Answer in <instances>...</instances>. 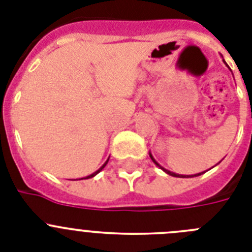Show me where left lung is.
<instances>
[{"instance_id": "obj_1", "label": "left lung", "mask_w": 252, "mask_h": 252, "mask_svg": "<svg viewBox=\"0 0 252 252\" xmlns=\"http://www.w3.org/2000/svg\"><path fill=\"white\" fill-rule=\"evenodd\" d=\"M150 157H151V158H152V161H153V162L156 163V165L158 166V167L161 168V170H163V171H165L166 174L171 175V176H175V178H194V176H199V175H202V174H204V172H205V171H204V172H199V174H195V175H179V174H175V172L168 171V170H166V168H163L162 166H161V165H159L158 162H157L156 159L153 158V156H152V155H151V153H150Z\"/></svg>"}]
</instances>
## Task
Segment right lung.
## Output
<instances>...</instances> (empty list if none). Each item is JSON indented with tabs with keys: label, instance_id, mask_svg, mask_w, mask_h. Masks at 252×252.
Here are the masks:
<instances>
[{
	"label": "right lung",
	"instance_id": "obj_1",
	"mask_svg": "<svg viewBox=\"0 0 252 252\" xmlns=\"http://www.w3.org/2000/svg\"><path fill=\"white\" fill-rule=\"evenodd\" d=\"M108 161H109V158H108V159H106V162H105V163H104V165H102V166H101V167H100V168H99V170H97V171H95V172H94V174L89 175V176H86V178H84V179H90V178H94V176H95V175H97V174H99V172H100V171H101L102 168H104V167H105V166H106V163H108ZM80 180H82V179H80Z\"/></svg>",
	"mask_w": 252,
	"mask_h": 252
}]
</instances>
